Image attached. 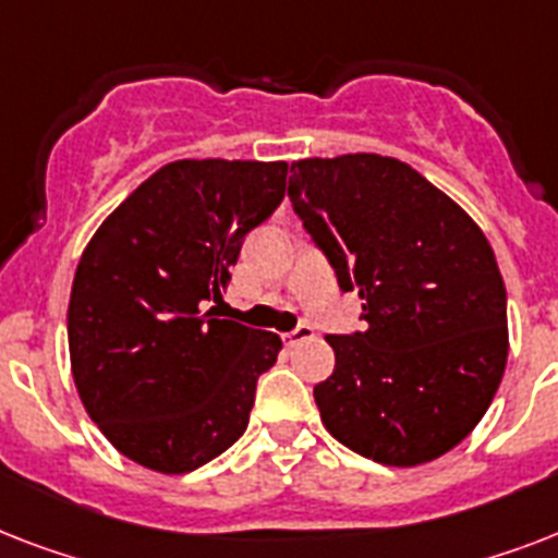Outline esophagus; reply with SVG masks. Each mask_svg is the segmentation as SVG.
Here are the masks:
<instances>
[{"label": "esophagus", "instance_id": "34e87169", "mask_svg": "<svg viewBox=\"0 0 558 558\" xmlns=\"http://www.w3.org/2000/svg\"><path fill=\"white\" fill-rule=\"evenodd\" d=\"M306 339H313V327H310V324H301L298 330H292L283 336V341H287L289 348H295V344H301V341H306Z\"/></svg>", "mask_w": 558, "mask_h": 558}]
</instances>
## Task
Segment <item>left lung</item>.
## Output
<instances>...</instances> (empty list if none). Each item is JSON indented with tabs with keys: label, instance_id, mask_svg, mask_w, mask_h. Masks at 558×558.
<instances>
[{
	"label": "left lung",
	"instance_id": "8db88e82",
	"mask_svg": "<svg viewBox=\"0 0 558 558\" xmlns=\"http://www.w3.org/2000/svg\"><path fill=\"white\" fill-rule=\"evenodd\" d=\"M289 202L365 318L362 332L327 336L322 423L385 466L432 463L481 423L507 367L493 245L440 187L376 153L295 161Z\"/></svg>",
	"mask_w": 558,
	"mask_h": 558
}]
</instances>
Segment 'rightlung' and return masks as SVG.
<instances>
[{
    "mask_svg": "<svg viewBox=\"0 0 558 558\" xmlns=\"http://www.w3.org/2000/svg\"><path fill=\"white\" fill-rule=\"evenodd\" d=\"M287 170V161H170L83 248L69 298L74 388L138 466L185 475L243 437L257 379L283 344L217 315L228 269L283 199ZM210 300L218 306L208 311Z\"/></svg>",
    "mask_w": 558,
    "mask_h": 558,
    "instance_id": "obj_1",
    "label": "right lung"
}]
</instances>
